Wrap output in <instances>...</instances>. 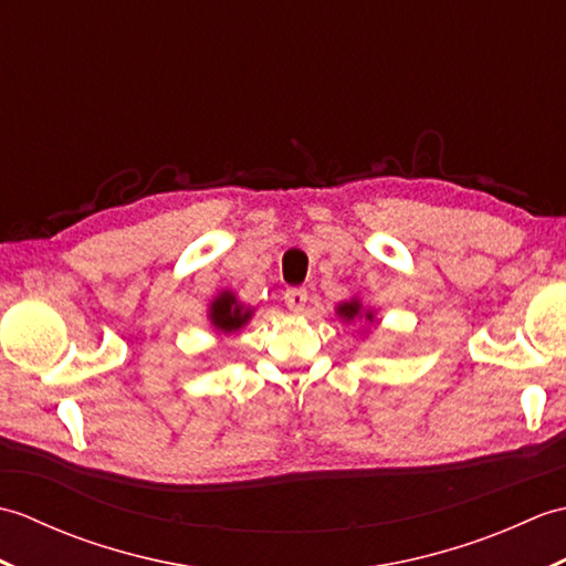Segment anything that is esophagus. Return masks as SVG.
<instances>
[{
	"label": "esophagus",
	"instance_id": "34e87169",
	"mask_svg": "<svg viewBox=\"0 0 566 566\" xmlns=\"http://www.w3.org/2000/svg\"><path fill=\"white\" fill-rule=\"evenodd\" d=\"M306 290H302V286H294V290H286L284 294V304L290 306V311H294V314H302V311L306 308Z\"/></svg>",
	"mask_w": 566,
	"mask_h": 566
}]
</instances>
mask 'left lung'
<instances>
[{
	"label": "left lung",
	"mask_w": 566,
	"mask_h": 566,
	"mask_svg": "<svg viewBox=\"0 0 566 566\" xmlns=\"http://www.w3.org/2000/svg\"><path fill=\"white\" fill-rule=\"evenodd\" d=\"M335 316H338V318L345 321V323H353L355 318H359V321L365 318V323H371V321H375V311L365 308L363 302H359L357 296H353L350 302L338 304V308H335Z\"/></svg>",
	"instance_id": "1"
}]
</instances>
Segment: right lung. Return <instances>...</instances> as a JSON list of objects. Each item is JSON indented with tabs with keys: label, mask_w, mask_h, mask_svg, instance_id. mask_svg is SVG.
Here are the masks:
<instances>
[{
	"label": "right lung",
	"mask_w": 566,
	"mask_h": 566,
	"mask_svg": "<svg viewBox=\"0 0 566 566\" xmlns=\"http://www.w3.org/2000/svg\"><path fill=\"white\" fill-rule=\"evenodd\" d=\"M252 314H255V308L238 302V296L228 290H223L219 296H213V302L209 306L211 326L226 335L238 333L240 328L248 326Z\"/></svg>",
	"instance_id": "right-lung-1"
}]
</instances>
